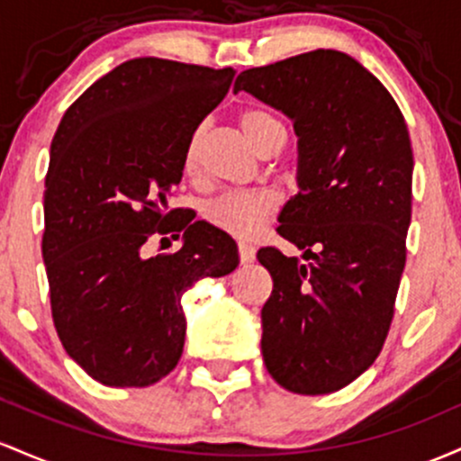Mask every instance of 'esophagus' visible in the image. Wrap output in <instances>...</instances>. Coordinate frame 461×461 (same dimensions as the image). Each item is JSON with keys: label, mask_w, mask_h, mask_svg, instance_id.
<instances>
[{"label": "esophagus", "mask_w": 461, "mask_h": 461, "mask_svg": "<svg viewBox=\"0 0 461 461\" xmlns=\"http://www.w3.org/2000/svg\"><path fill=\"white\" fill-rule=\"evenodd\" d=\"M237 252H240V261L241 266H246V263H252L255 261V248L248 246V244H240L237 246Z\"/></svg>", "instance_id": "1"}]
</instances>
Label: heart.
Listing matches in <instances>:
<instances>
[{
    "label": "heart",
    "instance_id": "1",
    "mask_svg": "<svg viewBox=\"0 0 461 461\" xmlns=\"http://www.w3.org/2000/svg\"><path fill=\"white\" fill-rule=\"evenodd\" d=\"M237 123L257 152H261L274 137L283 134L281 122L258 108L241 111ZM200 146H203V128L191 132L183 152V167L189 176H195L200 169ZM276 206V195H272L270 191H229L204 206V220L226 235L250 240L266 226Z\"/></svg>",
    "mask_w": 461,
    "mask_h": 461
}]
</instances>
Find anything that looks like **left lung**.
<instances>
[{
	"label": "left lung",
	"mask_w": 461,
	"mask_h": 461,
	"mask_svg": "<svg viewBox=\"0 0 461 461\" xmlns=\"http://www.w3.org/2000/svg\"><path fill=\"white\" fill-rule=\"evenodd\" d=\"M237 91L294 119L300 191L276 230L312 258L257 252L274 283L261 309L263 361L294 394H329L375 364L394 318L411 220L405 117L368 69L335 50L241 71Z\"/></svg>",
	"instance_id": "obj_1"
}]
</instances>
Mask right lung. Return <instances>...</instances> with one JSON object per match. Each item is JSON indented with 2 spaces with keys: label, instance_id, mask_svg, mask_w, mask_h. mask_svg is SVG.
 I'll list each match as a JSON object with an SVG mask.
<instances>
[{
  "label": "right lung",
  "instance_id": "add662e5",
  "mask_svg": "<svg viewBox=\"0 0 461 461\" xmlns=\"http://www.w3.org/2000/svg\"><path fill=\"white\" fill-rule=\"evenodd\" d=\"M237 71L132 59L82 93L51 139L43 261L67 355L111 387H146L185 346L180 298L240 263L235 241L189 209H167L191 132ZM184 232L174 256L142 257L154 234Z\"/></svg>",
  "mask_w": 461,
  "mask_h": 461
}]
</instances>
